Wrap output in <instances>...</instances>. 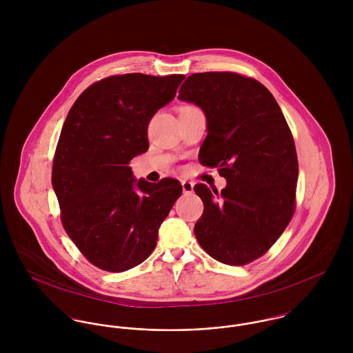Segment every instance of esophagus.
Returning a JSON list of instances; mask_svg holds the SVG:
<instances>
[{
	"label": "esophagus",
	"mask_w": 353,
	"mask_h": 353,
	"mask_svg": "<svg viewBox=\"0 0 353 353\" xmlns=\"http://www.w3.org/2000/svg\"><path fill=\"white\" fill-rule=\"evenodd\" d=\"M193 183L189 182V181H183L182 182V189H183V194H190L193 193Z\"/></svg>",
	"instance_id": "34e87169"
}]
</instances>
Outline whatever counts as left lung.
Segmentation results:
<instances>
[{"instance_id":"left-lung-1","label":"left lung","mask_w":353,"mask_h":353,"mask_svg":"<svg viewBox=\"0 0 353 353\" xmlns=\"http://www.w3.org/2000/svg\"><path fill=\"white\" fill-rule=\"evenodd\" d=\"M206 117L199 159L217 167L227 186H194L203 213L194 225L202 249L225 265H246L268 252L295 212L299 174L288 123L269 90L232 72L194 73L179 90Z\"/></svg>"}]
</instances>
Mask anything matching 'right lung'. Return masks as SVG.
Listing matches in <instances>:
<instances>
[{"mask_svg": "<svg viewBox=\"0 0 353 353\" xmlns=\"http://www.w3.org/2000/svg\"><path fill=\"white\" fill-rule=\"evenodd\" d=\"M183 74L110 76L72 105L52 161L62 225L83 255L107 272L144 262L182 194L172 178L136 179L130 160L148 151V125L175 98Z\"/></svg>", "mask_w": 353, "mask_h": 353, "instance_id": "right-lung-1", "label": "right lung"}]
</instances>
